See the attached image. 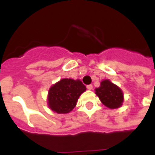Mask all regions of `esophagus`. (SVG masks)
Segmentation results:
<instances>
[{
    "label": "esophagus",
    "instance_id": "esophagus-1",
    "mask_svg": "<svg viewBox=\"0 0 155 155\" xmlns=\"http://www.w3.org/2000/svg\"><path fill=\"white\" fill-rule=\"evenodd\" d=\"M87 88L88 89V90H91V89L93 88V87H92V85H91V84H90V85L87 86Z\"/></svg>",
    "mask_w": 155,
    "mask_h": 155
}]
</instances>
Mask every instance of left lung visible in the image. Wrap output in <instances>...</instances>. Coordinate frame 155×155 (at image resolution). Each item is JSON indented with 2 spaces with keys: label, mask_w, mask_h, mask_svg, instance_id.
I'll return each instance as SVG.
<instances>
[{
  "label": "left lung",
  "mask_w": 155,
  "mask_h": 155,
  "mask_svg": "<svg viewBox=\"0 0 155 155\" xmlns=\"http://www.w3.org/2000/svg\"><path fill=\"white\" fill-rule=\"evenodd\" d=\"M96 94L106 107L110 109L118 108L122 105V91L109 80H104L101 82L100 87L96 88Z\"/></svg>",
  "instance_id": "1"
}]
</instances>
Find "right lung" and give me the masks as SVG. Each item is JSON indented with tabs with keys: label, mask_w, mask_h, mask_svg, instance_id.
<instances>
[{
	"label": "right lung",
	"mask_w": 155,
	"mask_h": 155,
	"mask_svg": "<svg viewBox=\"0 0 155 155\" xmlns=\"http://www.w3.org/2000/svg\"><path fill=\"white\" fill-rule=\"evenodd\" d=\"M85 91V85L80 80L62 79L49 89L48 107L58 114L68 113L76 107L80 95Z\"/></svg>",
	"instance_id": "1"
}]
</instances>
